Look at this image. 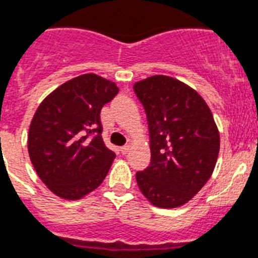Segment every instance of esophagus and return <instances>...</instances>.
I'll return each instance as SVG.
<instances>
[{
	"label": "esophagus",
	"instance_id": "1",
	"mask_svg": "<svg viewBox=\"0 0 258 258\" xmlns=\"http://www.w3.org/2000/svg\"><path fill=\"white\" fill-rule=\"evenodd\" d=\"M130 149H131V147L130 146H123V147H120V152H122L123 155H125V153L130 152Z\"/></svg>",
	"mask_w": 258,
	"mask_h": 258
}]
</instances>
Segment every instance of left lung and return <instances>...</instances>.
I'll use <instances>...</instances> for the list:
<instances>
[{"instance_id":"left-lung-1","label":"left lung","mask_w":258,"mask_h":258,"mask_svg":"<svg viewBox=\"0 0 258 258\" xmlns=\"http://www.w3.org/2000/svg\"><path fill=\"white\" fill-rule=\"evenodd\" d=\"M151 136V164L136 173L143 196L153 206L187 203L211 177L220 148L213 112L198 92L169 76L135 82Z\"/></svg>"}]
</instances>
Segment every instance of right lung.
<instances>
[{
    "label": "right lung",
    "instance_id": "obj_1",
    "mask_svg": "<svg viewBox=\"0 0 258 258\" xmlns=\"http://www.w3.org/2000/svg\"><path fill=\"white\" fill-rule=\"evenodd\" d=\"M118 92L115 82L85 73L56 88L38 106L27 149L36 174L55 196L77 201L107 176L115 153L103 143L101 110Z\"/></svg>",
    "mask_w": 258,
    "mask_h": 258
}]
</instances>
